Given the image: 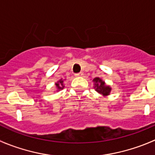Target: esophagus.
<instances>
[{
  "label": "esophagus",
  "mask_w": 155,
  "mask_h": 155,
  "mask_svg": "<svg viewBox=\"0 0 155 155\" xmlns=\"http://www.w3.org/2000/svg\"><path fill=\"white\" fill-rule=\"evenodd\" d=\"M82 75H83V73H76V74H75V76H82Z\"/></svg>",
  "instance_id": "34e87169"
}]
</instances>
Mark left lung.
<instances>
[{
    "instance_id": "8db88e82",
    "label": "left lung",
    "mask_w": 155,
    "mask_h": 155,
    "mask_svg": "<svg viewBox=\"0 0 155 155\" xmlns=\"http://www.w3.org/2000/svg\"><path fill=\"white\" fill-rule=\"evenodd\" d=\"M93 81L95 82V86H94V88H96L95 89L97 92L101 93V94H104V95H107V94H109L111 88L109 86L105 85L104 82H103L99 78H95V79H93Z\"/></svg>"
}]
</instances>
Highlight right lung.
<instances>
[{"label": "right lung", "mask_w": 155, "mask_h": 155, "mask_svg": "<svg viewBox=\"0 0 155 155\" xmlns=\"http://www.w3.org/2000/svg\"><path fill=\"white\" fill-rule=\"evenodd\" d=\"M63 82H64V81L61 80H61H60L59 82H58V83H56V86H57V88H58V89H63V88L64 87V86H63V85H63ZM61 84L62 85V87L61 86Z\"/></svg>", "instance_id": "1"}]
</instances>
